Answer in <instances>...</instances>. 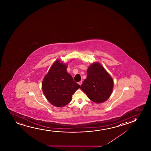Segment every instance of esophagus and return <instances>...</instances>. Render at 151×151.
Masks as SVG:
<instances>
[{
	"mask_svg": "<svg viewBox=\"0 0 151 151\" xmlns=\"http://www.w3.org/2000/svg\"><path fill=\"white\" fill-rule=\"evenodd\" d=\"M82 83H83L82 81H79V82L78 84L80 85V86H81V85H82Z\"/></svg>",
	"mask_w": 151,
	"mask_h": 151,
	"instance_id": "1",
	"label": "esophagus"
}]
</instances>
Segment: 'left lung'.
Returning <instances> with one entry per match:
<instances>
[{
	"label": "left lung",
	"instance_id": "left-lung-1",
	"mask_svg": "<svg viewBox=\"0 0 151 151\" xmlns=\"http://www.w3.org/2000/svg\"><path fill=\"white\" fill-rule=\"evenodd\" d=\"M113 88L114 81L111 77L98 62L89 66L87 78L81 86L89 99L96 103L106 101L111 94Z\"/></svg>",
	"mask_w": 151,
	"mask_h": 151
}]
</instances>
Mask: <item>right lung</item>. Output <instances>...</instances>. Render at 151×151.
Masks as SVG:
<instances>
[{
  "instance_id": "1",
  "label": "right lung",
  "mask_w": 151,
  "mask_h": 151,
  "mask_svg": "<svg viewBox=\"0 0 151 151\" xmlns=\"http://www.w3.org/2000/svg\"><path fill=\"white\" fill-rule=\"evenodd\" d=\"M67 65L56 60L46 75L42 83L44 94L50 103L63 107L69 103L72 95L80 86L75 83L66 71Z\"/></svg>"
}]
</instances>
